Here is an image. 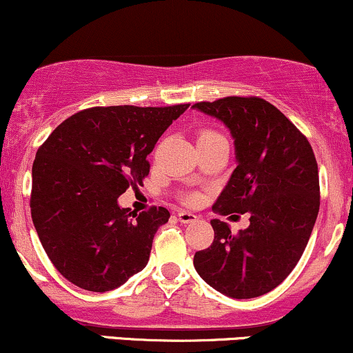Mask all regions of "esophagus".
<instances>
[{"label":"esophagus","instance_id":"esophagus-1","mask_svg":"<svg viewBox=\"0 0 353 353\" xmlns=\"http://www.w3.org/2000/svg\"><path fill=\"white\" fill-rule=\"evenodd\" d=\"M177 219H179V222H182V223H190V222H195V220H197V215H194L192 212L181 210V212H177Z\"/></svg>","mask_w":353,"mask_h":353}]
</instances>
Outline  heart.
<instances>
[{
  "mask_svg": "<svg viewBox=\"0 0 353 353\" xmlns=\"http://www.w3.org/2000/svg\"><path fill=\"white\" fill-rule=\"evenodd\" d=\"M215 136H220V134L217 133V131H214V130H202L201 133H199L197 141H202V139H209V138H215ZM188 201H189L190 203L197 202V201H199V195H197V194H190L189 197H188Z\"/></svg>",
  "mask_w": 353,
  "mask_h": 353,
  "instance_id": "obj_1",
  "label": "heart"
}]
</instances>
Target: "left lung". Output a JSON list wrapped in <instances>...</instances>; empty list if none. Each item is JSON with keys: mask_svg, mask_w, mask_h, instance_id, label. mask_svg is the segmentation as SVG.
Listing matches in <instances>:
<instances>
[{"mask_svg": "<svg viewBox=\"0 0 353 353\" xmlns=\"http://www.w3.org/2000/svg\"><path fill=\"white\" fill-rule=\"evenodd\" d=\"M192 108L223 121L235 139L239 165L212 210L250 215L239 233L210 220L214 241L194 254V266L228 298H258L288 278L311 236L321 205L316 156L307 138L258 97H225Z\"/></svg>", "mask_w": 353, "mask_h": 353, "instance_id": "left-lung-1", "label": "left lung"}]
</instances>
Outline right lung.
Here are the masks:
<instances>
[{"mask_svg":"<svg viewBox=\"0 0 353 353\" xmlns=\"http://www.w3.org/2000/svg\"><path fill=\"white\" fill-rule=\"evenodd\" d=\"M189 103L93 107L72 114L37 150L31 215L49 260L63 278L112 291L150 260L152 239L171 214L121 209L118 197L150 174L148 154Z\"/></svg>","mask_w":353,"mask_h":353,"instance_id":"obj_1","label":"right lung"}]
</instances>
